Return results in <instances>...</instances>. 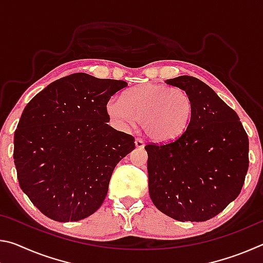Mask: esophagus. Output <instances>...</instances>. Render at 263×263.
Here are the masks:
<instances>
[{"mask_svg":"<svg viewBox=\"0 0 263 263\" xmlns=\"http://www.w3.org/2000/svg\"><path fill=\"white\" fill-rule=\"evenodd\" d=\"M136 147L137 148H144V146H145V144H144V141H142L141 139H139V138H136Z\"/></svg>","mask_w":263,"mask_h":263,"instance_id":"34e87169","label":"esophagus"}]
</instances>
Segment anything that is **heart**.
<instances>
[{
	"mask_svg": "<svg viewBox=\"0 0 263 263\" xmlns=\"http://www.w3.org/2000/svg\"><path fill=\"white\" fill-rule=\"evenodd\" d=\"M108 114L123 127L140 122L142 131L157 142H171L183 135L193 121L194 100L188 91L160 83H144L108 102Z\"/></svg>",
	"mask_w": 263,
	"mask_h": 263,
	"instance_id": "obj_1",
	"label": "heart"
}]
</instances>
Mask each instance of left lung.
Instances as JSON below:
<instances>
[{
  "label": "left lung",
  "mask_w": 263,
  "mask_h": 263,
  "mask_svg": "<svg viewBox=\"0 0 263 263\" xmlns=\"http://www.w3.org/2000/svg\"><path fill=\"white\" fill-rule=\"evenodd\" d=\"M188 91L195 112L179 139L148 144V191L155 206L180 221H205L238 197L248 171V137L237 112L194 77L166 80Z\"/></svg>",
  "instance_id": "1"
}]
</instances>
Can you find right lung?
Returning <instances> with one entry per match:
<instances>
[{"mask_svg":"<svg viewBox=\"0 0 263 263\" xmlns=\"http://www.w3.org/2000/svg\"><path fill=\"white\" fill-rule=\"evenodd\" d=\"M121 80L86 73L61 78L23 110L14 137L21 189L55 221H78L103 203L115 167L135 149V138L115 130L106 110Z\"/></svg>","mask_w":263,"mask_h":263,"instance_id":"right-lung-1","label":"right lung"}]
</instances>
